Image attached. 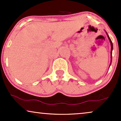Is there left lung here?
Segmentation results:
<instances>
[{
  "label": "left lung",
  "mask_w": 121,
  "mask_h": 121,
  "mask_svg": "<svg viewBox=\"0 0 121 121\" xmlns=\"http://www.w3.org/2000/svg\"><path fill=\"white\" fill-rule=\"evenodd\" d=\"M106 33H107V36H108V39H109V40L110 41V43H111V64H110V66H111V62H112V50H113V43H112V42L111 39H110L109 36H108V35L107 34V33L106 32Z\"/></svg>",
  "instance_id": "8db88e82"
}]
</instances>
